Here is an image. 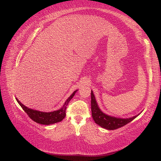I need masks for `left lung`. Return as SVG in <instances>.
I'll return each instance as SVG.
<instances>
[{
    "label": "left lung",
    "instance_id": "8db88e82",
    "mask_svg": "<svg viewBox=\"0 0 161 161\" xmlns=\"http://www.w3.org/2000/svg\"><path fill=\"white\" fill-rule=\"evenodd\" d=\"M91 111L94 121L98 125L107 130H115L125 126L141 114L140 113L135 116L128 118H117L106 114L103 112L98 107L92 90H91Z\"/></svg>",
    "mask_w": 161,
    "mask_h": 161
}]
</instances>
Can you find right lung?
<instances>
[{
    "label": "right lung",
    "instance_id": "obj_1",
    "mask_svg": "<svg viewBox=\"0 0 161 161\" xmlns=\"http://www.w3.org/2000/svg\"><path fill=\"white\" fill-rule=\"evenodd\" d=\"M77 90H78L74 91L71 94V96L66 100L63 106L60 109L50 112H41V111L28 108L26 106L23 105L22 103L18 99V98H15L19 105L22 107V108L24 109V112L28 114V116H29L32 120L36 122V123L41 124V125H52V124L61 122L63 120L66 116V109H67V107L69 104V103L72 99V98L75 95V94L76 93Z\"/></svg>",
    "mask_w": 161,
    "mask_h": 161
}]
</instances>
